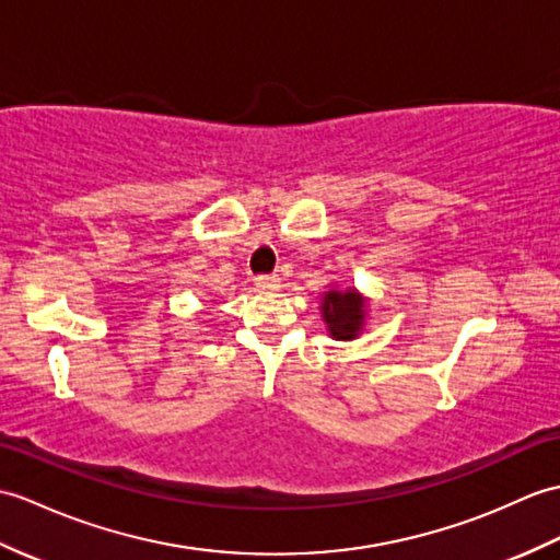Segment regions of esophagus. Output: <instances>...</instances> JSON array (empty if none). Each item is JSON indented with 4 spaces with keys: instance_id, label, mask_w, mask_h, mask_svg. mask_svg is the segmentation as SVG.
Wrapping results in <instances>:
<instances>
[{
    "instance_id": "1",
    "label": "esophagus",
    "mask_w": 560,
    "mask_h": 560,
    "mask_svg": "<svg viewBox=\"0 0 560 560\" xmlns=\"http://www.w3.org/2000/svg\"><path fill=\"white\" fill-rule=\"evenodd\" d=\"M281 285V279L277 275H267V277H257L255 279V289L257 291H277Z\"/></svg>"
}]
</instances>
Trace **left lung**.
Returning <instances> with one entry per match:
<instances>
[{"mask_svg":"<svg viewBox=\"0 0 560 560\" xmlns=\"http://www.w3.org/2000/svg\"><path fill=\"white\" fill-rule=\"evenodd\" d=\"M370 298L362 295L355 285H331L319 295V315L327 324V334L334 341H355L365 331Z\"/></svg>","mask_w":560,"mask_h":560,"instance_id":"left-lung-1","label":"left lung"}]
</instances>
